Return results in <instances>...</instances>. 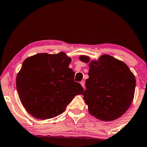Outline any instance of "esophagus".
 <instances>
[{"label":"esophagus","instance_id":"1","mask_svg":"<svg viewBox=\"0 0 147 147\" xmlns=\"http://www.w3.org/2000/svg\"><path fill=\"white\" fill-rule=\"evenodd\" d=\"M80 84H81V86H82L83 88H84V80H82V81H81V82H80Z\"/></svg>","mask_w":147,"mask_h":147}]
</instances>
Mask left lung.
<instances>
[{
  "mask_svg": "<svg viewBox=\"0 0 147 147\" xmlns=\"http://www.w3.org/2000/svg\"><path fill=\"white\" fill-rule=\"evenodd\" d=\"M90 63L89 78L82 93L88 111L104 122L115 120L127 111L134 98L136 80L127 65L111 55L103 54L97 60L87 55L79 57Z\"/></svg>",
  "mask_w": 147,
  "mask_h": 147,
  "instance_id": "1",
  "label": "left lung"
}]
</instances>
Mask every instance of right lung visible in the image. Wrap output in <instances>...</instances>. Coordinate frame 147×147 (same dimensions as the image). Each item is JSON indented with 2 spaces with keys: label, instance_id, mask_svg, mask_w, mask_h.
Segmentation results:
<instances>
[{
  "label": "right lung",
  "instance_id": "add662e5",
  "mask_svg": "<svg viewBox=\"0 0 147 147\" xmlns=\"http://www.w3.org/2000/svg\"><path fill=\"white\" fill-rule=\"evenodd\" d=\"M71 60L60 52L37 53L23 61L16 76V88L29 115L40 120L54 118L63 113L75 95L83 92L69 67Z\"/></svg>",
  "mask_w": 147,
  "mask_h": 147
}]
</instances>
